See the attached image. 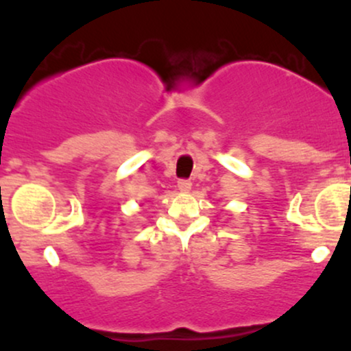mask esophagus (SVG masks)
<instances>
[{"label": "esophagus", "instance_id": "34e87169", "mask_svg": "<svg viewBox=\"0 0 351 351\" xmlns=\"http://www.w3.org/2000/svg\"><path fill=\"white\" fill-rule=\"evenodd\" d=\"M177 186H179L180 191H188L191 188V182L186 179H180L179 182H177Z\"/></svg>", "mask_w": 351, "mask_h": 351}]
</instances>
